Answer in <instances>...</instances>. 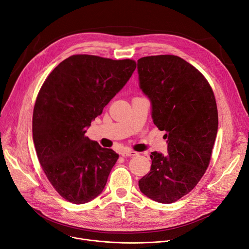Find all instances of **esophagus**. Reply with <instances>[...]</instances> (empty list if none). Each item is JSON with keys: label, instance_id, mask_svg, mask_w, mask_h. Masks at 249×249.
Returning <instances> with one entry per match:
<instances>
[{"label": "esophagus", "instance_id": "1", "mask_svg": "<svg viewBox=\"0 0 249 249\" xmlns=\"http://www.w3.org/2000/svg\"><path fill=\"white\" fill-rule=\"evenodd\" d=\"M138 153L137 152H135V151H133V150H123L122 152H121V155L123 156V157H127V156H135V155H137Z\"/></svg>", "mask_w": 249, "mask_h": 249}]
</instances>
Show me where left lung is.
Here are the masks:
<instances>
[{"instance_id":"1","label":"left lung","mask_w":249,"mask_h":249,"mask_svg":"<svg viewBox=\"0 0 249 249\" xmlns=\"http://www.w3.org/2000/svg\"><path fill=\"white\" fill-rule=\"evenodd\" d=\"M137 69L153 123L166 132L168 144V155L151 152L150 172L139 180V188L169 204L189 193L208 167L218 129L216 102L204 76L180 57H143Z\"/></svg>"}]
</instances>
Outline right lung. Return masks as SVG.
Here are the masks:
<instances>
[{
  "label": "right lung",
  "instance_id": "add662e5",
  "mask_svg": "<svg viewBox=\"0 0 249 249\" xmlns=\"http://www.w3.org/2000/svg\"><path fill=\"white\" fill-rule=\"evenodd\" d=\"M136 69L133 60L74 55L44 82L33 113V141L56 191L75 204L100 195L119 155L85 136Z\"/></svg>",
  "mask_w": 249,
  "mask_h": 249
}]
</instances>
